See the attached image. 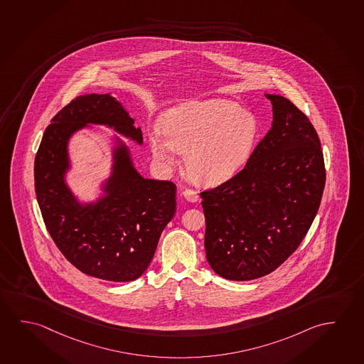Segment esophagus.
<instances>
[{"instance_id":"34e87169","label":"esophagus","mask_w":364,"mask_h":364,"mask_svg":"<svg viewBox=\"0 0 364 364\" xmlns=\"http://www.w3.org/2000/svg\"><path fill=\"white\" fill-rule=\"evenodd\" d=\"M182 195L185 196L186 200L190 202H196L198 200V195H197L196 191L191 190V188H186Z\"/></svg>"}]
</instances>
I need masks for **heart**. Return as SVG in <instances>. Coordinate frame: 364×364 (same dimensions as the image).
I'll return each mask as SVG.
<instances>
[{
  "label": "heart",
  "mask_w": 364,
  "mask_h": 364,
  "mask_svg": "<svg viewBox=\"0 0 364 364\" xmlns=\"http://www.w3.org/2000/svg\"><path fill=\"white\" fill-rule=\"evenodd\" d=\"M258 130L257 119L232 101H191L163 115V136H150V150L163 166L173 164L174 150L185 154L191 179L214 185L242 169L253 151Z\"/></svg>",
  "instance_id": "b5f03b06"
}]
</instances>
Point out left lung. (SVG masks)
I'll return each instance as SVG.
<instances>
[{"label": "left lung", "mask_w": 364, "mask_h": 364, "mask_svg": "<svg viewBox=\"0 0 364 364\" xmlns=\"http://www.w3.org/2000/svg\"><path fill=\"white\" fill-rule=\"evenodd\" d=\"M271 130L239 173L201 192L208 264L220 277L250 281L277 269L318 214L325 166L307 116L279 95Z\"/></svg>", "instance_id": "8db88e82"}]
</instances>
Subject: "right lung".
<instances>
[{"instance_id": "add662e5", "label": "right lung", "mask_w": 364, "mask_h": 364, "mask_svg": "<svg viewBox=\"0 0 364 364\" xmlns=\"http://www.w3.org/2000/svg\"><path fill=\"white\" fill-rule=\"evenodd\" d=\"M134 122L110 93L78 96L53 117L35 156V193L53 240L77 269L112 282L134 281L146 271L176 214V185L141 177L116 136L104 193L81 203L65 182L68 143L75 132L95 124L141 145L143 134Z\"/></svg>"}]
</instances>
